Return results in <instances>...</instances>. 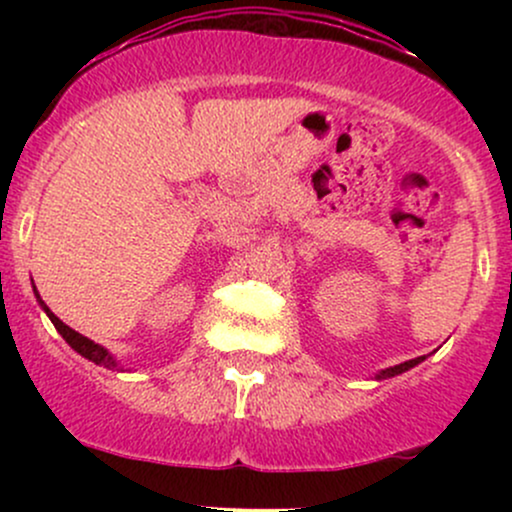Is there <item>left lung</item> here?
Segmentation results:
<instances>
[{"instance_id":"left-lung-1","label":"left lung","mask_w":512,"mask_h":512,"mask_svg":"<svg viewBox=\"0 0 512 512\" xmlns=\"http://www.w3.org/2000/svg\"><path fill=\"white\" fill-rule=\"evenodd\" d=\"M421 361H424V356H419V358H411V361H404V363H399V366H390V368L380 370V373H375V380H387V378H395V375H402V373H407L409 368L419 366Z\"/></svg>"}]
</instances>
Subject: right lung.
Wrapping results in <instances>:
<instances>
[{
	"label": "right lung",
	"mask_w": 512,
	"mask_h": 512,
	"mask_svg": "<svg viewBox=\"0 0 512 512\" xmlns=\"http://www.w3.org/2000/svg\"><path fill=\"white\" fill-rule=\"evenodd\" d=\"M33 293H35V298H38L40 308L45 310V315H48L52 325H55V330L62 334L64 342L72 346L76 354H81L84 358H88V361H91V363H96V366H103V368H108V370H125V366H122V363L117 361V358L110 354V351L105 349V346L91 342V339L84 337V334H79L76 330H72V327H69V325H64L60 317H57L48 308V305H45V301H43V298H40V293H38V289H35V286H33Z\"/></svg>",
	"instance_id": "right-lung-1"
}]
</instances>
